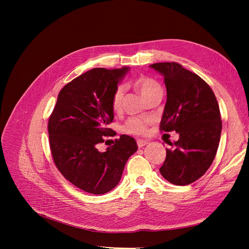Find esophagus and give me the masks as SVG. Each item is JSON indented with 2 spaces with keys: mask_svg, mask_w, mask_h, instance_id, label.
<instances>
[{
  "mask_svg": "<svg viewBox=\"0 0 249 249\" xmlns=\"http://www.w3.org/2000/svg\"><path fill=\"white\" fill-rule=\"evenodd\" d=\"M146 144H148V141H147V140H143V139L137 140V145H138V147H143V146H145Z\"/></svg>",
  "mask_w": 249,
  "mask_h": 249,
  "instance_id": "obj_1",
  "label": "esophagus"
}]
</instances>
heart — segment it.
Masks as SVG:
<instances>
[{
  "mask_svg": "<svg viewBox=\"0 0 249 249\" xmlns=\"http://www.w3.org/2000/svg\"><path fill=\"white\" fill-rule=\"evenodd\" d=\"M134 86L137 88L141 95L146 100L147 97L155 92L156 90L161 89V86L157 81L149 79V78H140L134 82ZM124 95V87L118 86L114 90V92L111 97V107L114 112H119L123 107V101ZM147 120L139 118V117H132L125 123L124 129L126 133L133 135H141L146 132Z\"/></svg>",
  "mask_w": 249,
  "mask_h": 249,
  "instance_id": "obj_1",
  "label": "heart"
}]
</instances>
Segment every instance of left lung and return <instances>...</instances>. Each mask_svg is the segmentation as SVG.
Masks as SVG:
<instances>
[{"label":"left lung","instance_id":"1","mask_svg":"<svg viewBox=\"0 0 249 249\" xmlns=\"http://www.w3.org/2000/svg\"><path fill=\"white\" fill-rule=\"evenodd\" d=\"M164 77L167 101L160 130L176 131L160 172L169 183L185 186L202 177L212 164L220 141L222 122L213 90L196 73L177 62L150 65Z\"/></svg>","mask_w":249,"mask_h":249}]
</instances>
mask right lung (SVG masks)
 <instances>
[{
    "mask_svg": "<svg viewBox=\"0 0 249 249\" xmlns=\"http://www.w3.org/2000/svg\"><path fill=\"white\" fill-rule=\"evenodd\" d=\"M129 67L93 69L66 84L58 94L49 119L50 147L56 167L81 190L91 194L111 191L119 183L129 158L138 146L122 135L101 153L96 145L113 136L111 97Z\"/></svg>",
    "mask_w": 249,
    "mask_h": 249,
    "instance_id": "add662e5",
    "label": "right lung"
}]
</instances>
